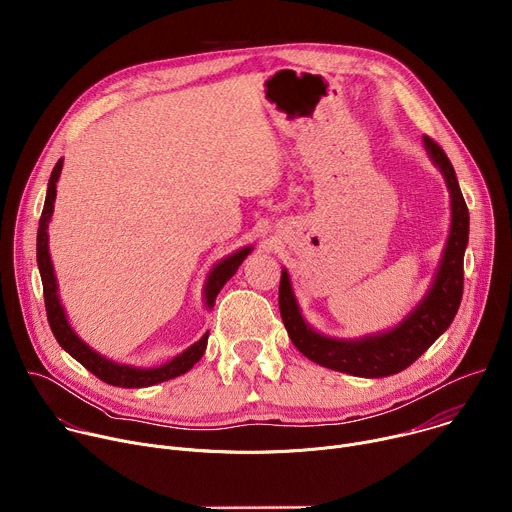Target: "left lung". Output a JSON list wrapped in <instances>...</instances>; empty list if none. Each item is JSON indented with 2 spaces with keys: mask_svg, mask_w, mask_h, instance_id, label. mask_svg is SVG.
<instances>
[{
  "mask_svg": "<svg viewBox=\"0 0 512 512\" xmlns=\"http://www.w3.org/2000/svg\"><path fill=\"white\" fill-rule=\"evenodd\" d=\"M423 148L442 172L452 206L450 235L429 289L419 304L393 328L360 338H332L314 330L302 316L287 269H281L279 312L294 346L320 367L354 377L379 379L405 371L456 318L464 291V253L470 233V214L456 172L444 150L423 135Z\"/></svg>",
  "mask_w": 512,
  "mask_h": 512,
  "instance_id": "8db88e82",
  "label": "left lung"
}]
</instances>
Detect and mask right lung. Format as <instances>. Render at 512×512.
<instances>
[{"mask_svg":"<svg viewBox=\"0 0 512 512\" xmlns=\"http://www.w3.org/2000/svg\"><path fill=\"white\" fill-rule=\"evenodd\" d=\"M62 172V158L54 166L50 180H48V190H46V200H44V210L40 216V227H38V241H36V257H38V269L42 277V287H44V304H46V316L48 324L52 328L54 338L58 344L72 356L79 360L87 371H91L95 377L105 381L107 385L113 387H123V389H141V387H152L170 379H176L184 373H188L194 364L202 358L208 342V332L188 346L182 354L174 356L172 360L160 364V367H131V364H121L115 362L97 350H93L77 332L70 326L66 312L60 304L58 296V281L54 275L50 251H48V223L52 221V212H54V200H56V182ZM253 251V247H243L235 251L233 255L225 257L218 261L204 283V306L210 310L214 306V300L218 296V291L223 289V285L237 273L239 265L245 261V257Z\"/></svg>","mask_w":512,"mask_h":512,"instance_id":"add662e5","label":"right lung"}]
</instances>
